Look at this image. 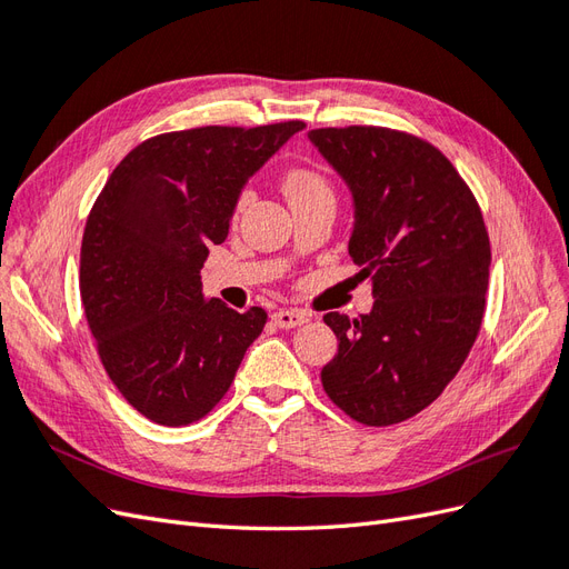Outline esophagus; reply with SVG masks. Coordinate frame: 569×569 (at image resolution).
Instances as JSON below:
<instances>
[{"instance_id":"esophagus-1","label":"esophagus","mask_w":569,"mask_h":569,"mask_svg":"<svg viewBox=\"0 0 569 569\" xmlns=\"http://www.w3.org/2000/svg\"><path fill=\"white\" fill-rule=\"evenodd\" d=\"M272 322L278 327H299L303 322H308V313L303 311H295V308H284V311H274L272 313Z\"/></svg>"}]
</instances>
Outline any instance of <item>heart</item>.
Listing matches in <instances>:
<instances>
[{"label":"heart","mask_w":569,"mask_h":569,"mask_svg":"<svg viewBox=\"0 0 569 569\" xmlns=\"http://www.w3.org/2000/svg\"><path fill=\"white\" fill-rule=\"evenodd\" d=\"M282 192L289 203H299V201L313 199V197L332 194V189L318 168L291 166L282 178ZM244 203H247V194H239V199L234 203V216L244 209Z\"/></svg>","instance_id":"obj_1"}]
</instances>
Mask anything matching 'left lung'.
I'll return each mask as SVG.
<instances>
[{"instance_id":"left-lung-1","label":"left lung","mask_w":569,"mask_h":569,"mask_svg":"<svg viewBox=\"0 0 569 569\" xmlns=\"http://www.w3.org/2000/svg\"><path fill=\"white\" fill-rule=\"evenodd\" d=\"M349 182V253L372 278L368 316L327 313L339 349L320 372L330 401L387 427L437 401L468 358L487 308L491 244L472 189L418 134L380 126L308 132Z\"/></svg>"}]
</instances>
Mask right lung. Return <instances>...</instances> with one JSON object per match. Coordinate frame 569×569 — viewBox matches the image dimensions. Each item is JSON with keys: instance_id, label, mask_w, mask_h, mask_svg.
I'll use <instances>...</instances> for the list:
<instances>
[{"instance_id": "obj_1", "label": "right lung", "mask_w": 569, "mask_h": 569, "mask_svg": "<svg viewBox=\"0 0 569 569\" xmlns=\"http://www.w3.org/2000/svg\"><path fill=\"white\" fill-rule=\"evenodd\" d=\"M303 120L203 126L149 137L101 189L80 247V299L101 366L157 425L201 420L228 393L268 313L203 301L209 249L239 192Z\"/></svg>"}]
</instances>
